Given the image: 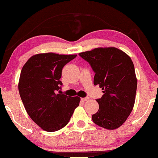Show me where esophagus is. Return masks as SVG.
I'll return each mask as SVG.
<instances>
[{
	"label": "esophagus",
	"mask_w": 158,
	"mask_h": 158,
	"mask_svg": "<svg viewBox=\"0 0 158 158\" xmlns=\"http://www.w3.org/2000/svg\"><path fill=\"white\" fill-rule=\"evenodd\" d=\"M89 100V97H85V98H81V100L82 101H87Z\"/></svg>",
	"instance_id": "34e87169"
}]
</instances>
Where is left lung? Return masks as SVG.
I'll return each instance as SVG.
<instances>
[{
  "instance_id": "left-lung-1",
  "label": "left lung",
  "mask_w": 158,
  "mask_h": 158,
  "mask_svg": "<svg viewBox=\"0 0 158 158\" xmlns=\"http://www.w3.org/2000/svg\"><path fill=\"white\" fill-rule=\"evenodd\" d=\"M95 73L94 85L104 93L96 100L98 112L92 116L96 125L114 130L124 123L135 102L137 80L130 57L115 47H100L79 53Z\"/></svg>"
}]
</instances>
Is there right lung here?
I'll return each mask as SVG.
<instances>
[{
    "mask_svg": "<svg viewBox=\"0 0 158 158\" xmlns=\"http://www.w3.org/2000/svg\"><path fill=\"white\" fill-rule=\"evenodd\" d=\"M76 57L39 53L29 58L21 69L18 87L26 111L47 132L65 127L79 105L80 98L60 94L59 90L63 85L60 80L63 68Z\"/></svg>",
    "mask_w": 158,
    "mask_h": 158,
    "instance_id": "1",
    "label": "right lung"
}]
</instances>
